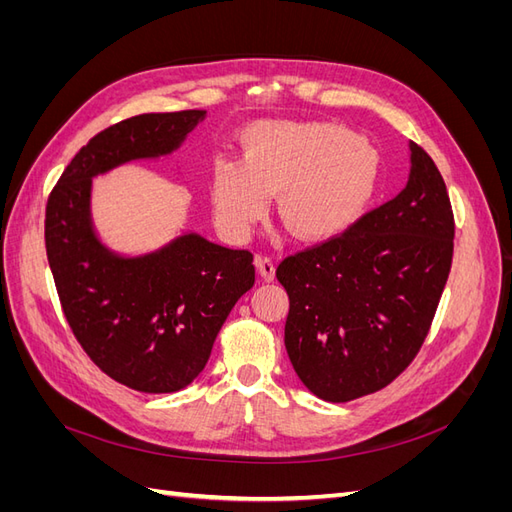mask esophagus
<instances>
[{
	"mask_svg": "<svg viewBox=\"0 0 512 512\" xmlns=\"http://www.w3.org/2000/svg\"><path fill=\"white\" fill-rule=\"evenodd\" d=\"M254 265H256V269H258L262 280H265V282H273V277H275V265H273L271 258H267V256H256V258H254Z\"/></svg>",
	"mask_w": 512,
	"mask_h": 512,
	"instance_id": "esophagus-1",
	"label": "esophagus"
}]
</instances>
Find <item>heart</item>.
I'll return each mask as SVG.
<instances>
[{"instance_id": "1", "label": "heart", "mask_w": 512, "mask_h": 512, "mask_svg": "<svg viewBox=\"0 0 512 512\" xmlns=\"http://www.w3.org/2000/svg\"><path fill=\"white\" fill-rule=\"evenodd\" d=\"M241 160L213 168L215 224L243 241L275 196L280 220L297 239L344 230L374 194L378 156L350 130L327 121H258L241 138Z\"/></svg>"}]
</instances>
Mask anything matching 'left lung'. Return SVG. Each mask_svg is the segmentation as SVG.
<instances>
[{"mask_svg":"<svg viewBox=\"0 0 512 512\" xmlns=\"http://www.w3.org/2000/svg\"><path fill=\"white\" fill-rule=\"evenodd\" d=\"M410 164L393 200L275 271L290 299V363L324 401L344 404L391 384L438 309L453 262V209L438 166L416 143Z\"/></svg>","mask_w":512,"mask_h":512,"instance_id":"8db88e82","label":"left lung"}]
</instances>
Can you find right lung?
Segmentation results:
<instances>
[{
    "label": "right lung",
    "instance_id": "obj_1",
    "mask_svg": "<svg viewBox=\"0 0 512 512\" xmlns=\"http://www.w3.org/2000/svg\"><path fill=\"white\" fill-rule=\"evenodd\" d=\"M205 115L145 113L102 130L46 203V256L70 329L106 376L141 393H175L205 369L230 309L254 286V256L196 232L156 252L119 256L91 222V179L168 156Z\"/></svg>",
    "mask_w": 512,
    "mask_h": 512
}]
</instances>
